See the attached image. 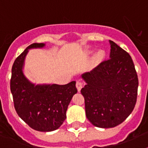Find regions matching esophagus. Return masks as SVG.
<instances>
[{
    "label": "esophagus",
    "instance_id": "esophagus-1",
    "mask_svg": "<svg viewBox=\"0 0 148 148\" xmlns=\"http://www.w3.org/2000/svg\"><path fill=\"white\" fill-rule=\"evenodd\" d=\"M83 82H82L81 81H77L76 82V87L77 89H78V91L79 92L81 90H82V88L83 87Z\"/></svg>",
    "mask_w": 148,
    "mask_h": 148
}]
</instances>
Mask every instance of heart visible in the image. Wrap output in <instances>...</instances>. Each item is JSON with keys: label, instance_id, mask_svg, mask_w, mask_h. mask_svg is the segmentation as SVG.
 Instances as JSON below:
<instances>
[{"label": "heart", "instance_id": "obj_1", "mask_svg": "<svg viewBox=\"0 0 148 148\" xmlns=\"http://www.w3.org/2000/svg\"><path fill=\"white\" fill-rule=\"evenodd\" d=\"M104 53L102 50H99L94 56V59L97 61H100L104 58Z\"/></svg>", "mask_w": 148, "mask_h": 148}]
</instances>
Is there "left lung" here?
I'll return each mask as SVG.
<instances>
[{"label": "left lung", "mask_w": 148, "mask_h": 148, "mask_svg": "<svg viewBox=\"0 0 148 148\" xmlns=\"http://www.w3.org/2000/svg\"><path fill=\"white\" fill-rule=\"evenodd\" d=\"M110 59L82 74L81 90L86 116L98 127H114L130 116L136 103L138 80L131 57L112 40Z\"/></svg>", "instance_id": "left-lung-1"}]
</instances>
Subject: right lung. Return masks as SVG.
I'll use <instances>...</instances> for the list:
<instances>
[{"mask_svg":"<svg viewBox=\"0 0 148 148\" xmlns=\"http://www.w3.org/2000/svg\"><path fill=\"white\" fill-rule=\"evenodd\" d=\"M44 46L43 43H34L15 59L12 68L10 90L15 110L21 119L34 130L49 132L59 128L66 119L68 105L77 89L75 81L64 85H35L26 78L23 67L29 49Z\"/></svg>","mask_w":148,"mask_h":148,"instance_id":"obj_1","label":"right lung"}]
</instances>
